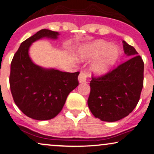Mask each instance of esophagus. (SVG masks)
Segmentation results:
<instances>
[{
  "label": "esophagus",
  "instance_id": "34e87169",
  "mask_svg": "<svg viewBox=\"0 0 154 154\" xmlns=\"http://www.w3.org/2000/svg\"><path fill=\"white\" fill-rule=\"evenodd\" d=\"M88 77V73L86 71H82L80 74H79L78 77V80L79 83L86 82L87 81V78Z\"/></svg>",
  "mask_w": 154,
  "mask_h": 154
}]
</instances>
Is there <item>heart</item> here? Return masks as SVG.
<instances>
[{"mask_svg": "<svg viewBox=\"0 0 154 154\" xmlns=\"http://www.w3.org/2000/svg\"><path fill=\"white\" fill-rule=\"evenodd\" d=\"M80 55L85 58H94L101 56L92 65L91 70L96 75H103L108 72L116 64L120 57V50L116 46H111L110 43L103 41L89 44L80 51Z\"/></svg>", "mask_w": 154, "mask_h": 154, "instance_id": "b5f03b06", "label": "heart"}]
</instances>
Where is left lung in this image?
<instances>
[{
  "label": "left lung",
  "instance_id": "1",
  "mask_svg": "<svg viewBox=\"0 0 154 154\" xmlns=\"http://www.w3.org/2000/svg\"><path fill=\"white\" fill-rule=\"evenodd\" d=\"M124 52L131 57L116 68L92 77L88 106L94 117L115 122L128 116L139 101L144 83V62L134 47L123 41Z\"/></svg>",
  "mask_w": 154,
  "mask_h": 154
}]
</instances>
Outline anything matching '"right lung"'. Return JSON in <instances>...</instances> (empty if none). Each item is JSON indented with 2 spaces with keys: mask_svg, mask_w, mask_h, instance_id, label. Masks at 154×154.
<instances>
[{
  "mask_svg": "<svg viewBox=\"0 0 154 154\" xmlns=\"http://www.w3.org/2000/svg\"><path fill=\"white\" fill-rule=\"evenodd\" d=\"M59 33L42 29L24 41L10 65V87L13 100L24 115L34 120L55 118L67 96L79 85V72H65L34 64L29 55L32 43L42 38L56 39Z\"/></svg>",
  "mask_w": 154,
  "mask_h": 154,
  "instance_id": "obj_1",
  "label": "right lung"
}]
</instances>
